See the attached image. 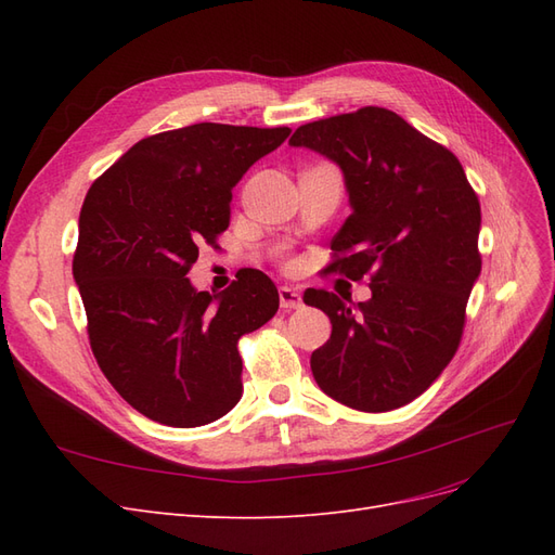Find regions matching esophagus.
<instances>
[{
  "instance_id": "1",
  "label": "esophagus",
  "mask_w": 555,
  "mask_h": 555,
  "mask_svg": "<svg viewBox=\"0 0 555 555\" xmlns=\"http://www.w3.org/2000/svg\"><path fill=\"white\" fill-rule=\"evenodd\" d=\"M278 294H280V306L284 310H296L300 308V304H304V298H300V294L292 287H280Z\"/></svg>"
}]
</instances>
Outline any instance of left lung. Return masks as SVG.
<instances>
[{
	"label": "left lung",
	"mask_w": 555,
	"mask_h": 555,
	"mask_svg": "<svg viewBox=\"0 0 555 555\" xmlns=\"http://www.w3.org/2000/svg\"><path fill=\"white\" fill-rule=\"evenodd\" d=\"M306 145L340 166L351 215L331 241L326 273L371 275L373 298L351 310L308 289L333 331L312 351V375L333 400L361 412L408 405L456 354L465 308L481 273L477 192L459 157L389 108L300 125Z\"/></svg>",
	"instance_id": "obj_1"
}]
</instances>
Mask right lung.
<instances>
[{"label": "right lung", "mask_w": 555, "mask_h": 555, "mask_svg": "<svg viewBox=\"0 0 555 555\" xmlns=\"http://www.w3.org/2000/svg\"><path fill=\"white\" fill-rule=\"evenodd\" d=\"M289 127L198 122L139 141L82 201L74 278L92 354L113 389L157 424L194 428L243 393L238 340L278 312L273 280L247 268L220 296L188 273L229 229L231 190Z\"/></svg>", "instance_id": "add662e5"}]
</instances>
